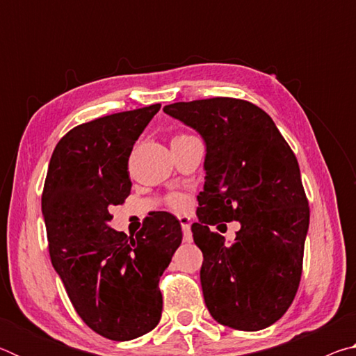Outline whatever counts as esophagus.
<instances>
[{"label": "esophagus", "mask_w": 356, "mask_h": 356, "mask_svg": "<svg viewBox=\"0 0 356 356\" xmlns=\"http://www.w3.org/2000/svg\"><path fill=\"white\" fill-rule=\"evenodd\" d=\"M179 222L182 226V232H184V242H191V226H190V218L188 216H179Z\"/></svg>", "instance_id": "34e87169"}]
</instances>
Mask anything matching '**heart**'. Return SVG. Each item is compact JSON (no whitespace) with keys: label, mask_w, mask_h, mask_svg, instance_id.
<instances>
[{"label":"heart","mask_w":356,"mask_h":356,"mask_svg":"<svg viewBox=\"0 0 356 356\" xmlns=\"http://www.w3.org/2000/svg\"><path fill=\"white\" fill-rule=\"evenodd\" d=\"M180 136H190V135L180 134L176 138H180ZM168 204H170V207L174 210H184L186 206H188V202H186L185 197L182 195H177V193H174V195L168 197Z\"/></svg>","instance_id":"heart-1"}]
</instances>
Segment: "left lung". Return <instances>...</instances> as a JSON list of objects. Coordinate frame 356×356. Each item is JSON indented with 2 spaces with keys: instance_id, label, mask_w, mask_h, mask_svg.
I'll list each match as a JSON object with an SVG mask.
<instances>
[{
  "instance_id": "1",
  "label": "left lung",
  "mask_w": 356,
  "mask_h": 356,
  "mask_svg": "<svg viewBox=\"0 0 356 356\" xmlns=\"http://www.w3.org/2000/svg\"><path fill=\"white\" fill-rule=\"evenodd\" d=\"M207 144L206 184L191 232L204 256V300L216 322L257 331L289 309L303 270L308 197L297 156L272 118L251 102L213 97L166 105ZM240 220L231 245L209 231Z\"/></svg>"
}]
</instances>
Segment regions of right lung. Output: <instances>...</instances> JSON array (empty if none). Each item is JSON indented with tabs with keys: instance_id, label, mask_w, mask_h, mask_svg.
I'll list each match as a JSON object with an SVG mask.
<instances>
[{
	"instance_id": "obj_1",
	"label": "right lung",
	"mask_w": 356,
	"mask_h": 356,
	"mask_svg": "<svg viewBox=\"0 0 356 356\" xmlns=\"http://www.w3.org/2000/svg\"><path fill=\"white\" fill-rule=\"evenodd\" d=\"M160 104L76 125L53 150L42 213L53 267L81 321L111 341L154 330L161 316L160 276L182 242L168 212L146 216L136 236L106 225L130 195L129 156Z\"/></svg>"
}]
</instances>
